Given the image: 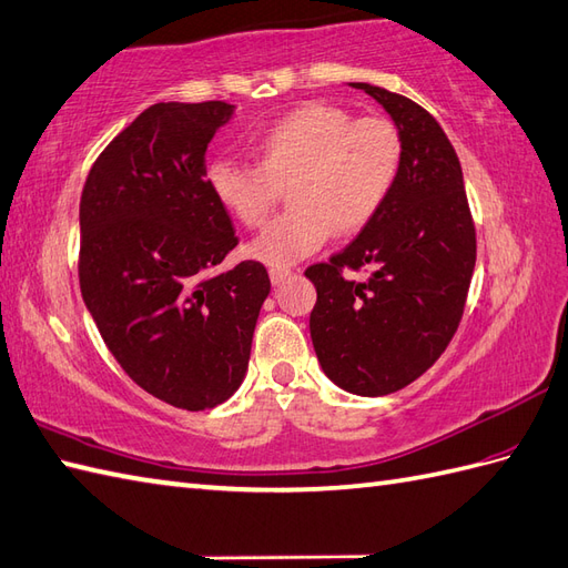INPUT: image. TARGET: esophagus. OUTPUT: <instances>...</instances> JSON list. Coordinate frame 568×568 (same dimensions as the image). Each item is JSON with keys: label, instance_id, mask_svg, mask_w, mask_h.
Returning a JSON list of instances; mask_svg holds the SVG:
<instances>
[{"label": "esophagus", "instance_id": "obj_1", "mask_svg": "<svg viewBox=\"0 0 568 568\" xmlns=\"http://www.w3.org/2000/svg\"><path fill=\"white\" fill-rule=\"evenodd\" d=\"M292 276H294L292 270H272L270 272V280L274 286H282L286 280H292Z\"/></svg>", "mask_w": 568, "mask_h": 568}]
</instances>
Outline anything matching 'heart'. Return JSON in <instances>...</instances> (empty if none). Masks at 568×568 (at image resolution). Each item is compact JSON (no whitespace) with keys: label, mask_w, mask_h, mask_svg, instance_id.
Wrapping results in <instances>:
<instances>
[{"label":"heart","mask_w":568,"mask_h":568,"mask_svg":"<svg viewBox=\"0 0 568 568\" xmlns=\"http://www.w3.org/2000/svg\"><path fill=\"white\" fill-rule=\"evenodd\" d=\"M255 158L257 165L216 158L206 170V184L247 229L270 219L280 189L288 184L292 211L247 245L252 260L288 270L335 233L367 229L394 192L403 143L386 119H355L339 106L308 102L257 135Z\"/></svg>","instance_id":"b5f03b06"}]
</instances>
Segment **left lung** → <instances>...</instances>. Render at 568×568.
<instances>
[{"mask_svg":"<svg viewBox=\"0 0 568 568\" xmlns=\"http://www.w3.org/2000/svg\"><path fill=\"white\" fill-rule=\"evenodd\" d=\"M403 143L394 192L376 219L306 276L318 301L311 339L327 379L357 396H386L443 355L462 321L476 233L459 158L439 123L410 99L367 82ZM345 268H369L355 283Z\"/></svg>","mask_w":568,"mask_h":568,"instance_id":"1","label":"left lung"}]
</instances>
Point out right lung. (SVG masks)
<instances>
[{
  "instance_id": "obj_1",
  "label": "right lung",
  "mask_w": 568,
  "mask_h": 568,
  "mask_svg": "<svg viewBox=\"0 0 568 568\" xmlns=\"http://www.w3.org/2000/svg\"><path fill=\"white\" fill-rule=\"evenodd\" d=\"M225 102L155 104L97 158L80 201V288L109 352L148 394L216 408L243 384L270 294L260 262L213 272L237 245L206 184Z\"/></svg>"
}]
</instances>
